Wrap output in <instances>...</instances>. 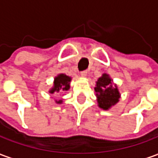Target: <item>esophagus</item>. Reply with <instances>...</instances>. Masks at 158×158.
<instances>
[{
    "mask_svg": "<svg viewBox=\"0 0 158 158\" xmlns=\"http://www.w3.org/2000/svg\"><path fill=\"white\" fill-rule=\"evenodd\" d=\"M86 74H87V72H86V71H82V72H80V75H81L82 77H86Z\"/></svg>",
    "mask_w": 158,
    "mask_h": 158,
    "instance_id": "1",
    "label": "esophagus"
}]
</instances>
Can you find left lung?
Masks as SVG:
<instances>
[{
	"mask_svg": "<svg viewBox=\"0 0 158 158\" xmlns=\"http://www.w3.org/2000/svg\"><path fill=\"white\" fill-rule=\"evenodd\" d=\"M94 91L98 107L104 110H108L119 102L121 94L116 84H113V80L107 73H103L96 81Z\"/></svg>",
	"mask_w": 158,
	"mask_h": 158,
	"instance_id": "obj_1",
	"label": "left lung"
}]
</instances>
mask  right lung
<instances>
[{
	"mask_svg": "<svg viewBox=\"0 0 158 158\" xmlns=\"http://www.w3.org/2000/svg\"><path fill=\"white\" fill-rule=\"evenodd\" d=\"M72 80V78L67 76L64 73H60L54 79V85L49 89L48 92L50 94H58L63 93L64 91H68L71 87L70 82ZM63 102V100H56V103L61 104Z\"/></svg>",
	"mask_w": 158,
	"mask_h": 158,
	"instance_id": "obj_1",
	"label": "right lung"
}]
</instances>
